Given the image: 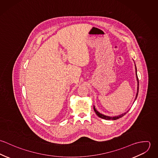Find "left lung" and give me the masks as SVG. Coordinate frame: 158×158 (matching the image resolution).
I'll return each instance as SVG.
<instances>
[{
	"label": "left lung",
	"instance_id": "left-lung-1",
	"mask_svg": "<svg viewBox=\"0 0 158 158\" xmlns=\"http://www.w3.org/2000/svg\"><path fill=\"white\" fill-rule=\"evenodd\" d=\"M135 76H136V80H137V93H136V95H135V99L137 98V95H138V92H139V80H138V77H137V69H136V66H135ZM94 110L95 111V113H96V114L100 118H103V119H106V120H117L122 117H123V115H125L128 112L127 111L126 113H124L123 114H122L120 115H117V116H114V117H110V116H107V115H103L101 113H99L95 108L94 105Z\"/></svg>",
	"mask_w": 158,
	"mask_h": 158
}]
</instances>
